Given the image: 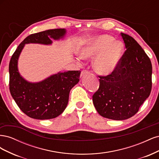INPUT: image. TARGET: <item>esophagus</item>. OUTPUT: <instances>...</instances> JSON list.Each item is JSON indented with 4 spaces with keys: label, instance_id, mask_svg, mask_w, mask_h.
Instances as JSON below:
<instances>
[{
    "label": "esophagus",
    "instance_id": "34e87169",
    "mask_svg": "<svg viewBox=\"0 0 159 159\" xmlns=\"http://www.w3.org/2000/svg\"><path fill=\"white\" fill-rule=\"evenodd\" d=\"M89 74V72L87 70H83L81 72V74H80V77L81 78H82V77L85 76V75H87Z\"/></svg>",
    "mask_w": 159,
    "mask_h": 159
}]
</instances>
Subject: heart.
I'll list each match as a JSON object with an SVG mask.
<instances>
[{"label":"heart","instance_id":"obj_1","mask_svg":"<svg viewBox=\"0 0 159 159\" xmlns=\"http://www.w3.org/2000/svg\"><path fill=\"white\" fill-rule=\"evenodd\" d=\"M125 52L121 41H115L109 35H102L84 42L78 50L79 56L84 59L96 57L93 63L96 73L109 75L116 70Z\"/></svg>","mask_w":159,"mask_h":159}]
</instances>
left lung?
Wrapping results in <instances>:
<instances>
[{
  "label": "left lung",
  "mask_w": 159,
  "mask_h": 159,
  "mask_svg": "<svg viewBox=\"0 0 159 159\" xmlns=\"http://www.w3.org/2000/svg\"><path fill=\"white\" fill-rule=\"evenodd\" d=\"M126 51L113 74L99 76V88L93 95L98 113L113 120L133 117L148 98L152 88V64L133 38L121 33Z\"/></svg>",
  "instance_id": "1"
}]
</instances>
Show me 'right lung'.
<instances>
[{
  "label": "right lung",
  "instance_id": "1",
  "mask_svg": "<svg viewBox=\"0 0 159 159\" xmlns=\"http://www.w3.org/2000/svg\"><path fill=\"white\" fill-rule=\"evenodd\" d=\"M64 28L48 30L26 37L17 48L9 64V86L12 98L23 113L33 119H54L64 112L70 90L79 82L80 71H59L38 82H30L21 75L18 62L28 44L51 45L52 39L63 40Z\"/></svg>",
  "mask_w": 159,
  "mask_h": 159
}]
</instances>
